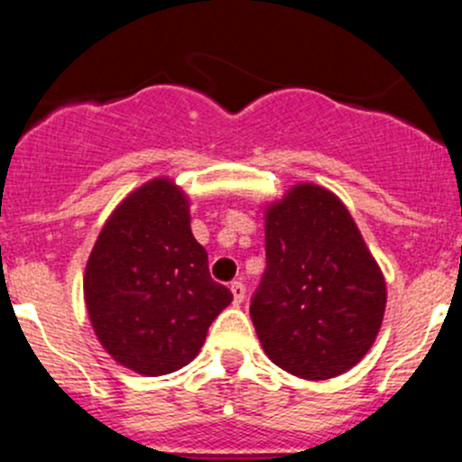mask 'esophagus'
I'll use <instances>...</instances> for the list:
<instances>
[{"instance_id":"34e87169","label":"esophagus","mask_w":462,"mask_h":462,"mask_svg":"<svg viewBox=\"0 0 462 462\" xmlns=\"http://www.w3.org/2000/svg\"><path fill=\"white\" fill-rule=\"evenodd\" d=\"M230 292H232V297H235V304H241V301H244V297H245V286H244V282H241V279H236V282H232V283H230Z\"/></svg>"}]
</instances>
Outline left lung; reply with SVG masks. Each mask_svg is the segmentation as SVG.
<instances>
[{
  "label": "left lung",
  "mask_w": 462,
  "mask_h": 462,
  "mask_svg": "<svg viewBox=\"0 0 462 462\" xmlns=\"http://www.w3.org/2000/svg\"><path fill=\"white\" fill-rule=\"evenodd\" d=\"M386 283L346 205L315 183L265 208V273L250 318L265 356L304 380L353 369L374 346Z\"/></svg>",
  "instance_id": "1"
}]
</instances>
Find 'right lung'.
<instances>
[{
	"label": "right lung",
	"mask_w": 462,
	"mask_h": 462,
	"mask_svg": "<svg viewBox=\"0 0 462 462\" xmlns=\"http://www.w3.org/2000/svg\"><path fill=\"white\" fill-rule=\"evenodd\" d=\"M85 301L105 351L136 374H171L199 356L232 292L209 277L174 180H149L111 212L88 254Z\"/></svg>",
	"instance_id": "right-lung-1"
}]
</instances>
